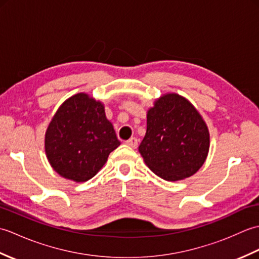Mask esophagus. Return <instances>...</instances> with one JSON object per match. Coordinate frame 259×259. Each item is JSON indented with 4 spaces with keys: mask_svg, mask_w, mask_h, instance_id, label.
Instances as JSON below:
<instances>
[{
    "mask_svg": "<svg viewBox=\"0 0 259 259\" xmlns=\"http://www.w3.org/2000/svg\"><path fill=\"white\" fill-rule=\"evenodd\" d=\"M125 144L130 146V147H133V148H137V147H138V139L135 138V137H133V138H130L128 141L125 142Z\"/></svg>",
    "mask_w": 259,
    "mask_h": 259,
    "instance_id": "1",
    "label": "esophagus"
}]
</instances>
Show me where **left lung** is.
I'll return each mask as SVG.
<instances>
[{
	"label": "left lung",
	"mask_w": 259,
	"mask_h": 259,
	"mask_svg": "<svg viewBox=\"0 0 259 259\" xmlns=\"http://www.w3.org/2000/svg\"><path fill=\"white\" fill-rule=\"evenodd\" d=\"M209 146L205 120L183 96L162 95L147 111V131L139 152L158 177L178 181L195 175L206 161Z\"/></svg>",
	"instance_id": "8db88e82"
}]
</instances>
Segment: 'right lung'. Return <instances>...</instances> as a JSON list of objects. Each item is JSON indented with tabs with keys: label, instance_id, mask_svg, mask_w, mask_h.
I'll return each instance as SVG.
<instances>
[{
	"label": "right lung",
	"instance_id": "add662e5",
	"mask_svg": "<svg viewBox=\"0 0 259 259\" xmlns=\"http://www.w3.org/2000/svg\"><path fill=\"white\" fill-rule=\"evenodd\" d=\"M119 146L104 104L84 92L59 107L45 138L46 155L54 171L75 183L95 177Z\"/></svg>",
	"mask_w": 259,
	"mask_h": 259
}]
</instances>
